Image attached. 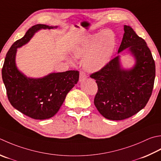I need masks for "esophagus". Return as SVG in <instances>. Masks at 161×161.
<instances>
[{"instance_id":"1","label":"esophagus","mask_w":161,"mask_h":161,"mask_svg":"<svg viewBox=\"0 0 161 161\" xmlns=\"http://www.w3.org/2000/svg\"><path fill=\"white\" fill-rule=\"evenodd\" d=\"M86 77V73H85V72L83 71H81L80 74V81H81L82 80H84Z\"/></svg>"}]
</instances>
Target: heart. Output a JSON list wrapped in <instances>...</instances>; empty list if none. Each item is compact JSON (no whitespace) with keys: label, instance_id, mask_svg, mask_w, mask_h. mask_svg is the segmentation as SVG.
<instances>
[{"label":"heart","instance_id":"heart-1","mask_svg":"<svg viewBox=\"0 0 161 161\" xmlns=\"http://www.w3.org/2000/svg\"><path fill=\"white\" fill-rule=\"evenodd\" d=\"M116 45L115 36L111 30L89 36L73 49L77 58L84 59V67L87 72H96L108 64Z\"/></svg>","mask_w":161,"mask_h":161}]
</instances>
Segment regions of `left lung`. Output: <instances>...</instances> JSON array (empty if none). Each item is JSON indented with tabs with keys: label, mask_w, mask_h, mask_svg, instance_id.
Masks as SVG:
<instances>
[{
	"label": "left lung",
	"mask_w": 161,
	"mask_h": 161,
	"mask_svg": "<svg viewBox=\"0 0 161 161\" xmlns=\"http://www.w3.org/2000/svg\"><path fill=\"white\" fill-rule=\"evenodd\" d=\"M124 28L118 53L128 48L136 60L134 67L130 70L121 68L120 56H117L90 75L97 85L94 105L104 117L114 121L130 117L146 106L156 75L155 62L145 40L130 26L125 25Z\"/></svg>",
	"instance_id": "left-lung-1"
}]
</instances>
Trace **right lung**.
Here are the masks:
<instances>
[{
    "label": "right lung",
    "instance_id": "add662e5",
    "mask_svg": "<svg viewBox=\"0 0 161 161\" xmlns=\"http://www.w3.org/2000/svg\"><path fill=\"white\" fill-rule=\"evenodd\" d=\"M56 27L37 24L30 28L9 48L2 68V78L9 103L22 114L34 119L42 120L54 116L80 77L79 71L68 70L51 73L42 78H29L16 66L17 48L26 44L37 31Z\"/></svg>",
    "mask_w": 161,
    "mask_h": 161
}]
</instances>
